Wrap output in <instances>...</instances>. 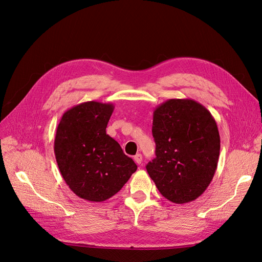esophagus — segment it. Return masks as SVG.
Here are the masks:
<instances>
[{
  "instance_id": "obj_1",
  "label": "esophagus",
  "mask_w": 262,
  "mask_h": 262,
  "mask_svg": "<svg viewBox=\"0 0 262 262\" xmlns=\"http://www.w3.org/2000/svg\"><path fill=\"white\" fill-rule=\"evenodd\" d=\"M133 160H134V162H136L138 165H140V164L142 163V155H141V154H137L136 156L133 157Z\"/></svg>"
}]
</instances>
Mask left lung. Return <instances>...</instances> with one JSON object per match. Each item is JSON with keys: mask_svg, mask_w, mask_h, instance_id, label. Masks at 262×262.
Wrapping results in <instances>:
<instances>
[{"mask_svg": "<svg viewBox=\"0 0 262 262\" xmlns=\"http://www.w3.org/2000/svg\"><path fill=\"white\" fill-rule=\"evenodd\" d=\"M152 133L156 157L146 170L158 191L177 204L195 200L217 167L221 140L215 119L193 99H168L154 110Z\"/></svg>", "mask_w": 262, "mask_h": 262, "instance_id": "8db88e82", "label": "left lung"}]
</instances>
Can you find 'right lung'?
Returning a JSON list of instances; mask_svg holds the SVG:
<instances>
[{"label": "right lung", "mask_w": 262, "mask_h": 262, "mask_svg": "<svg viewBox=\"0 0 262 262\" xmlns=\"http://www.w3.org/2000/svg\"><path fill=\"white\" fill-rule=\"evenodd\" d=\"M115 106L78 104L63 114L54 139V155L69 188L82 199L102 202L115 195L138 166L106 133Z\"/></svg>", "instance_id": "obj_1"}]
</instances>
